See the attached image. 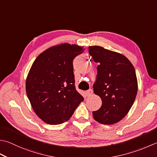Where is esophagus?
Here are the masks:
<instances>
[{"label":"esophagus","mask_w":157,"mask_h":157,"mask_svg":"<svg viewBox=\"0 0 157 157\" xmlns=\"http://www.w3.org/2000/svg\"><path fill=\"white\" fill-rule=\"evenodd\" d=\"M93 90H92V89H89L86 92V94L88 97H90V95L93 94Z\"/></svg>","instance_id":"obj_1"}]
</instances>
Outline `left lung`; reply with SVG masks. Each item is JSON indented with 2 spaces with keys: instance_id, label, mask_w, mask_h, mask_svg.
<instances>
[{
  "instance_id": "8db88e82",
  "label": "left lung",
  "mask_w": 157,
  "mask_h": 157,
  "mask_svg": "<svg viewBox=\"0 0 157 157\" xmlns=\"http://www.w3.org/2000/svg\"><path fill=\"white\" fill-rule=\"evenodd\" d=\"M88 52L99 64L93 88L102 100L100 109L93 112L94 119L103 124L117 123L136 99L137 80L134 67L124 55L101 46H89Z\"/></svg>"
}]
</instances>
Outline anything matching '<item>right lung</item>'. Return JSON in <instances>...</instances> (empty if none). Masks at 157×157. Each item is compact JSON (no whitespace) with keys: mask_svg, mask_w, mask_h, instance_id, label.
I'll use <instances>...</instances> for the list:
<instances>
[{"mask_svg":"<svg viewBox=\"0 0 157 157\" xmlns=\"http://www.w3.org/2000/svg\"><path fill=\"white\" fill-rule=\"evenodd\" d=\"M83 47L63 44L40 54L28 74L26 91L34 112L49 124L69 121L84 97L76 90L73 59Z\"/></svg>","mask_w":157,"mask_h":157,"instance_id":"1","label":"right lung"}]
</instances>
